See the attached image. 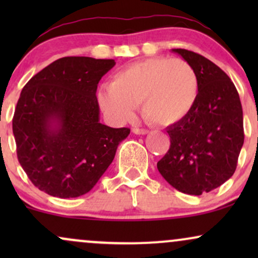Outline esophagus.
Returning a JSON list of instances; mask_svg holds the SVG:
<instances>
[{"instance_id":"obj_1","label":"esophagus","mask_w":258,"mask_h":258,"mask_svg":"<svg viewBox=\"0 0 258 258\" xmlns=\"http://www.w3.org/2000/svg\"><path fill=\"white\" fill-rule=\"evenodd\" d=\"M132 132L135 133V135H147L148 130H143V128H137V127H135V128L132 130Z\"/></svg>"}]
</instances>
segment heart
<instances>
[{"label":"heart","instance_id":"1","mask_svg":"<svg viewBox=\"0 0 258 258\" xmlns=\"http://www.w3.org/2000/svg\"><path fill=\"white\" fill-rule=\"evenodd\" d=\"M199 78L184 59L156 57L114 74L110 85L97 92L103 112L115 122L132 120L136 106L150 123L168 127L193 111L199 98Z\"/></svg>","mask_w":258,"mask_h":258}]
</instances>
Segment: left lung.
<instances>
[{"label":"left lung","instance_id":"left-lung-1","mask_svg":"<svg viewBox=\"0 0 258 258\" xmlns=\"http://www.w3.org/2000/svg\"><path fill=\"white\" fill-rule=\"evenodd\" d=\"M172 52L193 65L200 91L193 111L166 128L171 146L158 170L177 190L201 195L235 172L244 144L241 103L232 80L215 63L188 49Z\"/></svg>","mask_w":258,"mask_h":258}]
</instances>
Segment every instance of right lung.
<instances>
[{"mask_svg":"<svg viewBox=\"0 0 258 258\" xmlns=\"http://www.w3.org/2000/svg\"><path fill=\"white\" fill-rule=\"evenodd\" d=\"M114 59L64 57L24 86L13 116L17 155L32 184L52 197L91 190L130 128L99 122L96 92Z\"/></svg>","mask_w":258,"mask_h":258,"instance_id":"right-lung-1","label":"right lung"}]
</instances>
